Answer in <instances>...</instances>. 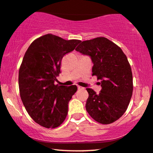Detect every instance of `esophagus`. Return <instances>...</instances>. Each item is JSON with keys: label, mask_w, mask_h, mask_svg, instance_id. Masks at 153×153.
Segmentation results:
<instances>
[{"label": "esophagus", "mask_w": 153, "mask_h": 153, "mask_svg": "<svg viewBox=\"0 0 153 153\" xmlns=\"http://www.w3.org/2000/svg\"><path fill=\"white\" fill-rule=\"evenodd\" d=\"M77 89H84V88L82 87H80V86H77Z\"/></svg>", "instance_id": "obj_1"}]
</instances>
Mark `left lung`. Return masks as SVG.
Wrapping results in <instances>:
<instances>
[{"mask_svg":"<svg viewBox=\"0 0 153 153\" xmlns=\"http://www.w3.org/2000/svg\"><path fill=\"white\" fill-rule=\"evenodd\" d=\"M89 55L94 63L92 76L100 80V92L87 88L86 109L101 124H110L126 112L133 91L132 69L121 48L105 37L84 41L76 48Z\"/></svg>","mask_w":153,"mask_h":153,"instance_id":"1","label":"left lung"}]
</instances>
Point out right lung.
I'll use <instances>...</instances> for the list:
<instances>
[{"label": "right lung", "instance_id": "1", "mask_svg": "<svg viewBox=\"0 0 153 153\" xmlns=\"http://www.w3.org/2000/svg\"><path fill=\"white\" fill-rule=\"evenodd\" d=\"M80 42L47 34L36 39L25 53L19 72L20 96L28 114L44 128H57L67 116L68 104L77 87L55 82L62 58Z\"/></svg>", "mask_w": 153, "mask_h": 153}]
</instances>
